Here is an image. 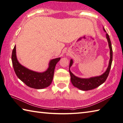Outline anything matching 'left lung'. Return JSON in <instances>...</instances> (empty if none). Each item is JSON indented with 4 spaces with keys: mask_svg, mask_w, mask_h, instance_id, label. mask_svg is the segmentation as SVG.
<instances>
[{
    "mask_svg": "<svg viewBox=\"0 0 123 123\" xmlns=\"http://www.w3.org/2000/svg\"><path fill=\"white\" fill-rule=\"evenodd\" d=\"M103 29L106 32V31L104 28H103ZM106 35L110 49V59L107 70L101 75L88 78H82L78 77L77 76L74 75L71 72V71H70V68L72 65V64L74 63L72 59L70 60L69 65V72L70 74V76H71V82L74 86L78 88L80 90L86 91V90L95 89V88L98 87V86H100L102 83H104L105 82L106 79H107L108 74L110 73L111 68L113 57V51L109 35H108L107 33H106Z\"/></svg>",
    "mask_w": 123,
    "mask_h": 123,
    "instance_id": "1",
    "label": "left lung"
}]
</instances>
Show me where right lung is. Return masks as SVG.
I'll return each instance as SVG.
<instances>
[{"label":"right lung","instance_id":"obj_1","mask_svg":"<svg viewBox=\"0 0 123 123\" xmlns=\"http://www.w3.org/2000/svg\"><path fill=\"white\" fill-rule=\"evenodd\" d=\"M11 59L14 70L18 78L29 87L41 89L47 87L51 84L55 65L60 60V58L50 60L48 69L43 72L34 71L22 65L16 57V46L12 52Z\"/></svg>","mask_w":123,"mask_h":123}]
</instances>
